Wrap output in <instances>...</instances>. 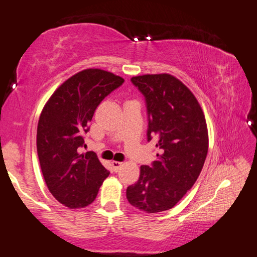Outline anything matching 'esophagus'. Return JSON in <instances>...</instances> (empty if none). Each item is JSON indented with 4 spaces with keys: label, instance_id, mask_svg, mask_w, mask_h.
I'll return each mask as SVG.
<instances>
[{
    "label": "esophagus",
    "instance_id": "34e87169",
    "mask_svg": "<svg viewBox=\"0 0 257 257\" xmlns=\"http://www.w3.org/2000/svg\"><path fill=\"white\" fill-rule=\"evenodd\" d=\"M112 167H113V170L115 171V172H117L118 170H120V168L123 166V163H121V162H116V160H112Z\"/></svg>",
    "mask_w": 257,
    "mask_h": 257
}]
</instances>
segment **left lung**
<instances>
[{"label": "left lung", "mask_w": 257, "mask_h": 257, "mask_svg": "<svg viewBox=\"0 0 257 257\" xmlns=\"http://www.w3.org/2000/svg\"><path fill=\"white\" fill-rule=\"evenodd\" d=\"M147 100L148 141L159 148L151 167L141 166L140 179L127 188V200L147 213L170 210L200 175L209 149L204 113L181 80L170 74L132 78Z\"/></svg>", "instance_id": "1"}]
</instances>
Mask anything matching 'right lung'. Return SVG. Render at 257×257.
<instances>
[{
	"label": "right lung",
	"mask_w": 257,
	"mask_h": 257,
	"mask_svg": "<svg viewBox=\"0 0 257 257\" xmlns=\"http://www.w3.org/2000/svg\"><path fill=\"white\" fill-rule=\"evenodd\" d=\"M124 79L102 69H84L54 91L41 110L37 151L48 190L69 209L90 205L109 172L93 152H79L95 108Z\"/></svg>",
	"instance_id": "add662e5"
}]
</instances>
